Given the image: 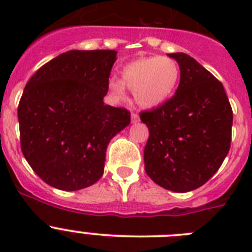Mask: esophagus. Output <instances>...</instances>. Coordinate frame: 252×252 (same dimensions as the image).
<instances>
[{
    "label": "esophagus",
    "mask_w": 252,
    "mask_h": 252,
    "mask_svg": "<svg viewBox=\"0 0 252 252\" xmlns=\"http://www.w3.org/2000/svg\"><path fill=\"white\" fill-rule=\"evenodd\" d=\"M131 121H132V124H136V122H139V115L137 113H131Z\"/></svg>",
    "instance_id": "34e87169"
}]
</instances>
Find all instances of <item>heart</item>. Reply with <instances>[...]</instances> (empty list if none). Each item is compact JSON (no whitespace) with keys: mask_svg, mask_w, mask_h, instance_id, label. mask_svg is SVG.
I'll list each match as a JSON object with an SVG mask.
<instances>
[{"mask_svg":"<svg viewBox=\"0 0 252 252\" xmlns=\"http://www.w3.org/2000/svg\"><path fill=\"white\" fill-rule=\"evenodd\" d=\"M180 79V69L174 59L168 57H144L135 59L122 68L121 79L111 78L108 92L113 98L121 99L125 86L133 91L137 104L154 108L174 94Z\"/></svg>","mask_w":252,"mask_h":252,"instance_id":"1","label":"heart"}]
</instances>
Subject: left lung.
Wrapping results in <instances>:
<instances>
[{
  "label": "left lung",
  "instance_id": "obj_1",
  "mask_svg": "<svg viewBox=\"0 0 252 252\" xmlns=\"http://www.w3.org/2000/svg\"><path fill=\"white\" fill-rule=\"evenodd\" d=\"M178 62L180 82L161 106L140 113L149 128L144 150L146 174L178 193L203 186L222 165L231 146L232 108L222 83L184 53Z\"/></svg>",
  "mask_w": 252,
  "mask_h": 252
}]
</instances>
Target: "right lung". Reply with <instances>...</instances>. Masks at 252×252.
I'll return each instance as SVG.
<instances>
[{"instance_id":"1","label":"right lung","mask_w":252,"mask_h":252,"mask_svg":"<svg viewBox=\"0 0 252 252\" xmlns=\"http://www.w3.org/2000/svg\"><path fill=\"white\" fill-rule=\"evenodd\" d=\"M117 51L69 50L30 78L17 117L21 150L49 186L79 190L101 179L107 145L130 124L103 97Z\"/></svg>"}]
</instances>
